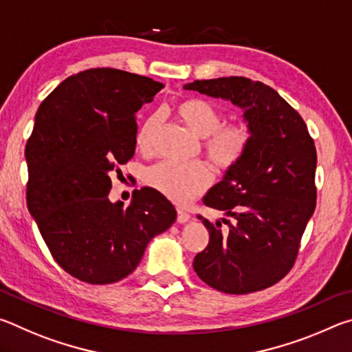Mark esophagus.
Instances as JSON below:
<instances>
[{"label": "esophagus", "mask_w": 352, "mask_h": 352, "mask_svg": "<svg viewBox=\"0 0 352 352\" xmlns=\"http://www.w3.org/2000/svg\"><path fill=\"white\" fill-rule=\"evenodd\" d=\"M189 219H190L189 212L183 211V210H178L177 211V222L178 223H186V222H189Z\"/></svg>", "instance_id": "obj_1"}]
</instances>
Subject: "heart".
<instances>
[{"instance_id": "1", "label": "heart", "mask_w": 352, "mask_h": 352, "mask_svg": "<svg viewBox=\"0 0 352 352\" xmlns=\"http://www.w3.org/2000/svg\"><path fill=\"white\" fill-rule=\"evenodd\" d=\"M175 113L190 132L204 140L205 153L219 169L228 170L241 163L248 151L252 133L245 124L223 122V113L206 99L189 98L178 102ZM162 115L148 116L136 133V146L141 151H152ZM146 183L164 197L178 205L188 204L210 186L211 170L204 163L182 164L175 162H160L146 174Z\"/></svg>"}]
</instances>
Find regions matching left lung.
<instances>
[{"label": "left lung", "mask_w": 352, "mask_h": 352, "mask_svg": "<svg viewBox=\"0 0 352 352\" xmlns=\"http://www.w3.org/2000/svg\"><path fill=\"white\" fill-rule=\"evenodd\" d=\"M184 90L231 100L252 133L239 164L225 172L204 204L233 222L211 223L210 242L194 258L201 281L223 294L243 295L270 287L295 264L301 236L317 200V151L295 109L262 82L219 77L186 83Z\"/></svg>", "instance_id": "1"}]
</instances>
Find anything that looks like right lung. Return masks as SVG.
I'll use <instances>...</instances> for the list:
<instances>
[{"instance_id":"1","label":"right lung","mask_w":352,"mask_h":352,"mask_svg":"<svg viewBox=\"0 0 352 352\" xmlns=\"http://www.w3.org/2000/svg\"><path fill=\"white\" fill-rule=\"evenodd\" d=\"M163 83L115 68L69 76L43 102L26 144V201L52 258L71 276L111 284L129 276L147 243L175 222L152 188L111 204V172L135 153V115Z\"/></svg>"}]
</instances>
